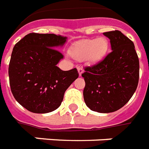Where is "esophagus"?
Wrapping results in <instances>:
<instances>
[{"mask_svg":"<svg viewBox=\"0 0 149 149\" xmlns=\"http://www.w3.org/2000/svg\"><path fill=\"white\" fill-rule=\"evenodd\" d=\"M78 73H79V75H81V74L83 73V71H84V70H83V68H82L81 66H78Z\"/></svg>","mask_w":149,"mask_h":149,"instance_id":"esophagus-1","label":"esophagus"}]
</instances>
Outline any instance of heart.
I'll use <instances>...</instances> for the list:
<instances>
[{
    "mask_svg": "<svg viewBox=\"0 0 149 149\" xmlns=\"http://www.w3.org/2000/svg\"><path fill=\"white\" fill-rule=\"evenodd\" d=\"M108 41L104 38L87 39L72 45L69 53L75 60L81 61L87 59L90 62L94 63L104 58L108 52Z\"/></svg>",
    "mask_w": 149,
    "mask_h": 149,
    "instance_id": "obj_1",
    "label": "heart"
}]
</instances>
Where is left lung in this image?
I'll return each mask as SVG.
<instances>
[{"label":"left lung","instance_id":"1","mask_svg":"<svg viewBox=\"0 0 149 149\" xmlns=\"http://www.w3.org/2000/svg\"><path fill=\"white\" fill-rule=\"evenodd\" d=\"M110 39L111 52L96 65L86 67L85 104L91 111L113 112L132 97L139 79V61L134 43L120 31L104 32Z\"/></svg>","mask_w":149,"mask_h":149}]
</instances>
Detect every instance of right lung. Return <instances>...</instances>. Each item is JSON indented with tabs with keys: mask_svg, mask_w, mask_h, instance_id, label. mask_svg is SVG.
<instances>
[{
	"mask_svg": "<svg viewBox=\"0 0 149 149\" xmlns=\"http://www.w3.org/2000/svg\"><path fill=\"white\" fill-rule=\"evenodd\" d=\"M66 37L30 33L13 48L8 74L14 98L27 110L48 113L60 106L65 91L78 78L76 68L62 71L57 66L63 54L55 49Z\"/></svg>",
	"mask_w": 149,
	"mask_h": 149,
	"instance_id": "right-lung-1",
	"label": "right lung"
}]
</instances>
